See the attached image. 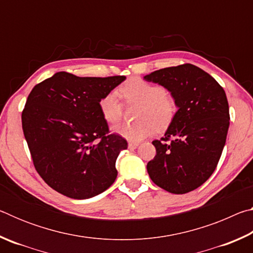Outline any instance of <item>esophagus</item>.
<instances>
[{"label": "esophagus", "instance_id": "1", "mask_svg": "<svg viewBox=\"0 0 253 253\" xmlns=\"http://www.w3.org/2000/svg\"><path fill=\"white\" fill-rule=\"evenodd\" d=\"M138 147V143H129L128 144V148L129 149H136Z\"/></svg>", "mask_w": 253, "mask_h": 253}]
</instances>
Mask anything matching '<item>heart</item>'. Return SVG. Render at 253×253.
Segmentation results:
<instances>
[{
	"label": "heart",
	"instance_id": "1",
	"mask_svg": "<svg viewBox=\"0 0 253 253\" xmlns=\"http://www.w3.org/2000/svg\"><path fill=\"white\" fill-rule=\"evenodd\" d=\"M121 95L127 102L140 104L137 110V123L122 124L114 127V132L130 142H139L153 135L156 128H164L172 122L175 114V104L166 96L161 85L149 84L140 78H132L121 88ZM99 108L102 117L109 124L121 121L123 106L116 91H110L101 98Z\"/></svg>",
	"mask_w": 253,
	"mask_h": 253
}]
</instances>
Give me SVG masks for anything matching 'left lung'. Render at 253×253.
I'll return each instance as SVG.
<instances>
[{
	"mask_svg": "<svg viewBox=\"0 0 253 253\" xmlns=\"http://www.w3.org/2000/svg\"><path fill=\"white\" fill-rule=\"evenodd\" d=\"M144 80L168 89L177 107L163 142L153 140L156 155L148 175L169 193H188L211 176L223 151L230 125L225 91L191 63L156 70Z\"/></svg>",
	"mask_w": 253,
	"mask_h": 253,
	"instance_id": "8db88e82",
	"label": "left lung"
}]
</instances>
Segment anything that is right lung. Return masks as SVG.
I'll return each mask as SVG.
<instances>
[{
    "instance_id": "add662e5",
    "label": "right lung",
    "mask_w": 253,
    "mask_h": 253,
    "mask_svg": "<svg viewBox=\"0 0 253 253\" xmlns=\"http://www.w3.org/2000/svg\"><path fill=\"white\" fill-rule=\"evenodd\" d=\"M125 79L80 78L60 71L30 92L22 113L23 134L34 168L59 193L90 199L116 179V160L127 142L107 135L99 101Z\"/></svg>"
}]
</instances>
